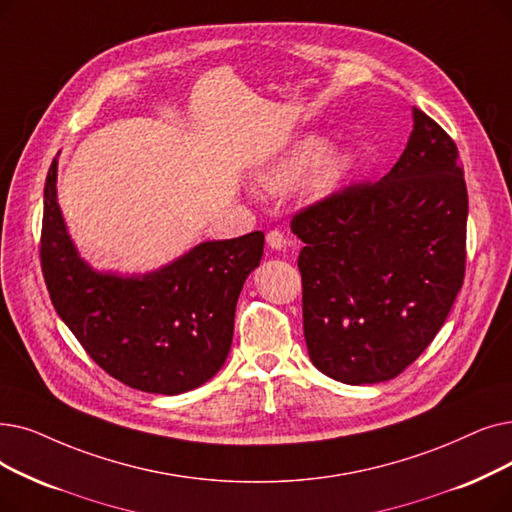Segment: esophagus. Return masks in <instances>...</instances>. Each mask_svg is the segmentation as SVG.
Masks as SVG:
<instances>
[{
	"label": "esophagus",
	"mask_w": 512,
	"mask_h": 512,
	"mask_svg": "<svg viewBox=\"0 0 512 512\" xmlns=\"http://www.w3.org/2000/svg\"><path fill=\"white\" fill-rule=\"evenodd\" d=\"M284 244H286V238H284L282 232L272 230V232L268 234V247H270L272 251H282Z\"/></svg>",
	"instance_id": "34e87169"
}]
</instances>
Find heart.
Wrapping results in <instances>:
<instances>
[{"label":"heart","mask_w":512,"mask_h":512,"mask_svg":"<svg viewBox=\"0 0 512 512\" xmlns=\"http://www.w3.org/2000/svg\"><path fill=\"white\" fill-rule=\"evenodd\" d=\"M355 169V154L347 146H328L322 133H303L272 159L255 169V182L280 194L301 182L307 201H324L335 194Z\"/></svg>","instance_id":"heart-1"}]
</instances>
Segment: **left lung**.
Instances as JSON below:
<instances>
[{"instance_id":"left-lung-1","label":"left lung","mask_w":512,"mask_h":512,"mask_svg":"<svg viewBox=\"0 0 512 512\" xmlns=\"http://www.w3.org/2000/svg\"><path fill=\"white\" fill-rule=\"evenodd\" d=\"M402 157L293 219L305 242L303 335L309 360L345 385L391 381L429 347L464 278L466 196L458 148L412 108Z\"/></svg>"}]
</instances>
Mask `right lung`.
<instances>
[{"mask_svg":"<svg viewBox=\"0 0 512 512\" xmlns=\"http://www.w3.org/2000/svg\"><path fill=\"white\" fill-rule=\"evenodd\" d=\"M58 159L43 190L41 268L52 303L92 360L131 389L180 395L224 368L242 284L263 232L205 240L152 272L96 270L58 205Z\"/></svg>","mask_w":512,"mask_h":512,"instance_id":"right-lung-1","label":"right lung"}]
</instances>
